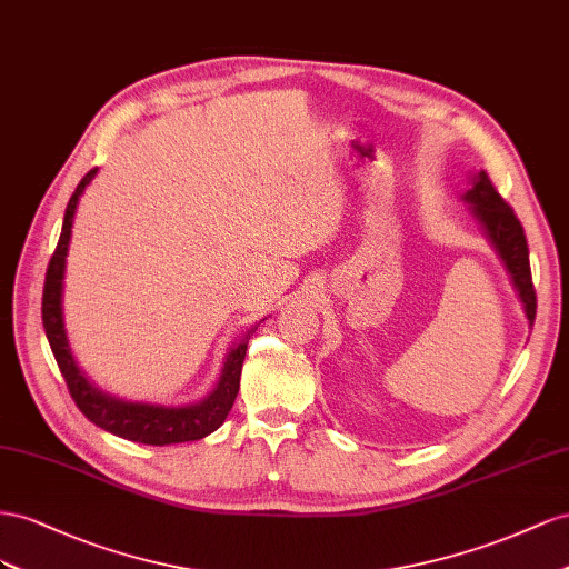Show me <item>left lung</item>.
Returning <instances> with one entry per match:
<instances>
[{
    "label": "left lung",
    "instance_id": "left-lung-1",
    "mask_svg": "<svg viewBox=\"0 0 569 569\" xmlns=\"http://www.w3.org/2000/svg\"><path fill=\"white\" fill-rule=\"evenodd\" d=\"M472 188L465 192V202L472 204V214L481 223L483 236L489 238L493 250L498 252L502 267L510 273L512 286L522 300L525 315L529 323L537 317V293H533L531 269H529V248L525 229L515 217L512 207L500 198L496 186L486 171H479L472 178Z\"/></svg>",
    "mask_w": 569,
    "mask_h": 569
}]
</instances>
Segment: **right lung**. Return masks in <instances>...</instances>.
Here are the masks:
<instances>
[{
    "label": "right lung",
    "instance_id": "add662e5",
    "mask_svg": "<svg viewBox=\"0 0 569 569\" xmlns=\"http://www.w3.org/2000/svg\"><path fill=\"white\" fill-rule=\"evenodd\" d=\"M94 173L97 169L88 171L83 176V181L78 183L76 192L71 194V200L67 204V214H63L57 250L50 259V267H47L44 290H42V323H44L47 340H50L54 360L61 369L63 381L69 386L71 398L76 400L78 410L83 412L92 425L113 436H121L126 441L148 443V446L198 441V438H204L212 431H217L233 408V400L240 388L242 360H246L248 340L252 331L242 336L240 343H236L229 350V355H226L221 377L214 386V391L207 398H202L200 402L181 405V408H164V405H150V402H128L100 391V388H94L73 360L67 329H63V307H61L63 273H67V254H69V242H71L73 217H76L80 194H83V190L90 186Z\"/></svg>",
    "mask_w": 569,
    "mask_h": 569
}]
</instances>
